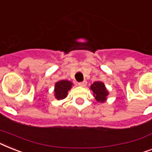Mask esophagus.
<instances>
[{"mask_svg": "<svg viewBox=\"0 0 152 152\" xmlns=\"http://www.w3.org/2000/svg\"><path fill=\"white\" fill-rule=\"evenodd\" d=\"M78 85L79 86H80V87H86V85H87V81L84 80V81H83V82L78 83Z\"/></svg>", "mask_w": 152, "mask_h": 152, "instance_id": "esophagus-1", "label": "esophagus"}]
</instances>
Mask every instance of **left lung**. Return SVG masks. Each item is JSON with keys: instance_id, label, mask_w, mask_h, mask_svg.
<instances>
[{"instance_id": "obj_1", "label": "left lung", "mask_w": 152, "mask_h": 152, "mask_svg": "<svg viewBox=\"0 0 152 152\" xmlns=\"http://www.w3.org/2000/svg\"><path fill=\"white\" fill-rule=\"evenodd\" d=\"M91 89L94 92V96L95 97L97 102H104L105 101L106 97L108 94V92L106 90L103 83L100 82V81L94 82L91 86Z\"/></svg>"}]
</instances>
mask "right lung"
<instances>
[{"instance_id":"add662e5","label":"right lung","mask_w":152,"mask_h":152,"mask_svg":"<svg viewBox=\"0 0 152 152\" xmlns=\"http://www.w3.org/2000/svg\"><path fill=\"white\" fill-rule=\"evenodd\" d=\"M72 83L68 80H60L55 83V95L58 100L64 99L68 94V91L72 87Z\"/></svg>"}]
</instances>
